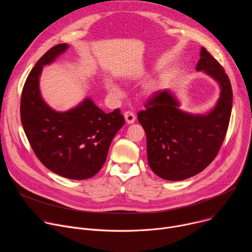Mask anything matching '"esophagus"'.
Wrapping results in <instances>:
<instances>
[{"instance_id": "obj_1", "label": "esophagus", "mask_w": 252, "mask_h": 252, "mask_svg": "<svg viewBox=\"0 0 252 252\" xmlns=\"http://www.w3.org/2000/svg\"><path fill=\"white\" fill-rule=\"evenodd\" d=\"M124 116H125L126 122L128 125L133 124V123L135 122V116H134L133 113H131V112H126Z\"/></svg>"}]
</instances>
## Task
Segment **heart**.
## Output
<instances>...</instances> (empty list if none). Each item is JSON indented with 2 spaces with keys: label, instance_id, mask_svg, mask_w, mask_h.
<instances>
[{
  "label": "heart",
  "instance_id": "obj_1",
  "mask_svg": "<svg viewBox=\"0 0 252 252\" xmlns=\"http://www.w3.org/2000/svg\"><path fill=\"white\" fill-rule=\"evenodd\" d=\"M105 86L107 91H109L115 97L117 98H122L125 95L124 90L120 87L119 84H117L114 80L112 79H106L105 80Z\"/></svg>",
  "mask_w": 252,
  "mask_h": 252
}]
</instances>
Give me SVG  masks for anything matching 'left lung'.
<instances>
[{"label": "left lung", "instance_id": "obj_1", "mask_svg": "<svg viewBox=\"0 0 252 252\" xmlns=\"http://www.w3.org/2000/svg\"><path fill=\"white\" fill-rule=\"evenodd\" d=\"M195 69L220 86V98L210 112H184L175 94L165 89L154 94L137 114L147 134L149 164L166 181H184L202 171L218 156L229 125L232 90L223 67L202 47Z\"/></svg>", "mask_w": 252, "mask_h": 252}]
</instances>
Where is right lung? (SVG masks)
<instances>
[{
    "label": "right lung",
    "instance_id": "obj_1",
    "mask_svg": "<svg viewBox=\"0 0 252 252\" xmlns=\"http://www.w3.org/2000/svg\"><path fill=\"white\" fill-rule=\"evenodd\" d=\"M67 49V44L53 47L30 71L21 97V122L34 155L48 169L81 181L99 171L125 119L119 109L105 114L91 97L65 112L52 109L44 100L43 67Z\"/></svg>",
    "mask_w": 252,
    "mask_h": 252
}]
</instances>
